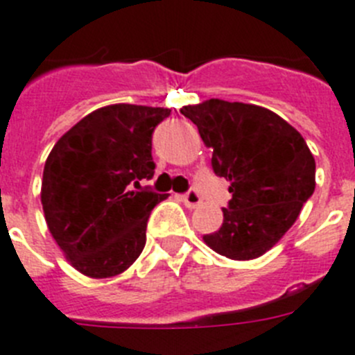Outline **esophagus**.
Segmentation results:
<instances>
[{
  "instance_id": "1",
  "label": "esophagus",
  "mask_w": 355,
  "mask_h": 355,
  "mask_svg": "<svg viewBox=\"0 0 355 355\" xmlns=\"http://www.w3.org/2000/svg\"><path fill=\"white\" fill-rule=\"evenodd\" d=\"M182 201L185 203V207L194 209V207H198L201 203V196L196 189H191V191H187L184 196H182Z\"/></svg>"
}]
</instances>
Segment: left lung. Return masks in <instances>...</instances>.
I'll return each mask as SVG.
<instances>
[{"label":"left lung","mask_w":355,"mask_h":355,"mask_svg":"<svg viewBox=\"0 0 355 355\" xmlns=\"http://www.w3.org/2000/svg\"><path fill=\"white\" fill-rule=\"evenodd\" d=\"M180 113L212 152V170L230 182L225 221L203 241L232 260L269 251L315 191V159L304 138L265 107L210 98Z\"/></svg>","instance_id":"left-lung-1"}]
</instances>
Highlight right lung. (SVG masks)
I'll list each match as a JSON object with an SVG mask.
<instances>
[{"label":"right lung","instance_id":"1","mask_svg":"<svg viewBox=\"0 0 355 355\" xmlns=\"http://www.w3.org/2000/svg\"><path fill=\"white\" fill-rule=\"evenodd\" d=\"M170 113L134 104L101 107L51 150L40 194L44 214L79 272L116 276L141 254L150 212L168 194L150 185L141 189L139 180L154 177L152 134Z\"/></svg>","mask_w":355,"mask_h":355}]
</instances>
